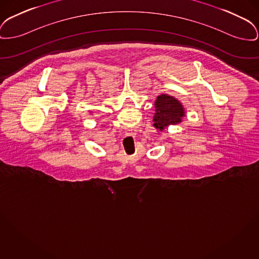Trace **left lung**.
<instances>
[{"mask_svg":"<svg viewBox=\"0 0 259 259\" xmlns=\"http://www.w3.org/2000/svg\"><path fill=\"white\" fill-rule=\"evenodd\" d=\"M155 113L153 126L159 130L164 129L169 124L181 122L185 110L179 101L167 95H160L155 101Z\"/></svg>","mask_w":259,"mask_h":259,"instance_id":"left-lung-1","label":"left lung"}]
</instances>
